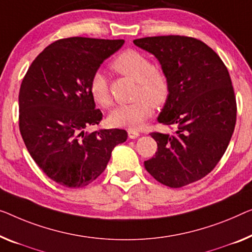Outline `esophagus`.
I'll use <instances>...</instances> for the list:
<instances>
[{
  "mask_svg": "<svg viewBox=\"0 0 252 252\" xmlns=\"http://www.w3.org/2000/svg\"><path fill=\"white\" fill-rule=\"evenodd\" d=\"M127 136H129L130 139H136L140 136V133H139V131L134 129H129L127 130Z\"/></svg>",
  "mask_w": 252,
  "mask_h": 252,
  "instance_id": "34e87169",
  "label": "esophagus"
}]
</instances>
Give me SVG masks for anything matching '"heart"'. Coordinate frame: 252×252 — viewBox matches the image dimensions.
Masks as SVG:
<instances>
[{
    "instance_id": "b5f03b06",
    "label": "heart",
    "mask_w": 252,
    "mask_h": 252,
    "mask_svg": "<svg viewBox=\"0 0 252 252\" xmlns=\"http://www.w3.org/2000/svg\"><path fill=\"white\" fill-rule=\"evenodd\" d=\"M111 67L116 72L137 81L134 94L137 100L131 104L119 105L108 115V122L115 127L138 129L153 113V105L163 106L168 99L171 86L164 71L156 69L152 60L136 50H126L112 61ZM89 93L93 99L106 107L111 104V94L106 77L96 71L89 80Z\"/></svg>"
}]
</instances>
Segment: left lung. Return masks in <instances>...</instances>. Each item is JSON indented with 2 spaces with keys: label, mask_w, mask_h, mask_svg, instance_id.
<instances>
[{
  "label": "left lung",
  "mask_w": 252,
  "mask_h": 252,
  "mask_svg": "<svg viewBox=\"0 0 252 252\" xmlns=\"http://www.w3.org/2000/svg\"><path fill=\"white\" fill-rule=\"evenodd\" d=\"M134 45L158 60L170 80L168 99L158 122L173 134L152 132L155 156L145 168L170 188H181L210 173L233 134L236 100L227 67L208 45L192 37H145Z\"/></svg>",
  "instance_id": "1"
}]
</instances>
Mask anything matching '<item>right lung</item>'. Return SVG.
Masks as SVG:
<instances>
[{"instance_id": "obj_1", "label": "right lung", "mask_w": 252, "mask_h": 252, "mask_svg": "<svg viewBox=\"0 0 252 252\" xmlns=\"http://www.w3.org/2000/svg\"><path fill=\"white\" fill-rule=\"evenodd\" d=\"M123 39L70 37L45 48L19 92V129L30 156L48 178L66 188L88 186L103 173L126 130L102 129L103 114L89 93L93 73Z\"/></svg>"}]
</instances>
